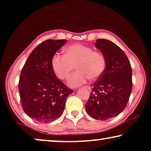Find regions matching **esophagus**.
Returning a JSON list of instances; mask_svg holds the SVG:
<instances>
[{"label": "esophagus", "instance_id": "obj_1", "mask_svg": "<svg viewBox=\"0 0 151 151\" xmlns=\"http://www.w3.org/2000/svg\"><path fill=\"white\" fill-rule=\"evenodd\" d=\"M85 88H87V89H88V90H91V87H90V86H85Z\"/></svg>", "mask_w": 151, "mask_h": 151}]
</instances>
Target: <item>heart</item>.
I'll list each match as a JSON object with an SVG mask.
<instances>
[{"label": "heart", "instance_id": "heart-1", "mask_svg": "<svg viewBox=\"0 0 151 151\" xmlns=\"http://www.w3.org/2000/svg\"><path fill=\"white\" fill-rule=\"evenodd\" d=\"M65 55L58 53L52 57V66L55 75L66 80L76 68L78 70L68 79L70 86L77 87L89 78L94 81L101 77L106 68V58L101 51L81 44H75L64 49Z\"/></svg>", "mask_w": 151, "mask_h": 151}]
</instances>
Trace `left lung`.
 <instances>
[{
	"instance_id": "8db88e82",
	"label": "left lung",
	"mask_w": 151,
	"mask_h": 151,
	"mask_svg": "<svg viewBox=\"0 0 151 151\" xmlns=\"http://www.w3.org/2000/svg\"><path fill=\"white\" fill-rule=\"evenodd\" d=\"M96 47L106 58V68L94 83L86 109L100 120L114 118L126 107L132 91V68L124 52L109 40H96Z\"/></svg>"
}]
</instances>
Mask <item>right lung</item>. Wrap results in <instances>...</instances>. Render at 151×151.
<instances>
[{
	"label": "right lung",
	"instance_id": "1",
	"mask_svg": "<svg viewBox=\"0 0 151 151\" xmlns=\"http://www.w3.org/2000/svg\"><path fill=\"white\" fill-rule=\"evenodd\" d=\"M66 40H47L35 48L23 66L18 90L24 111L42 123L61 116L66 98L73 90L57 78L52 57L66 43Z\"/></svg>",
	"mask_w": 151,
	"mask_h": 151
}]
</instances>
